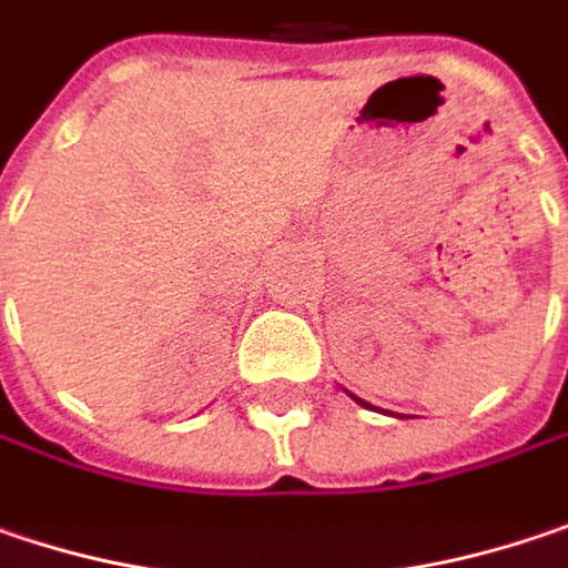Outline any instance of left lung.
Segmentation results:
<instances>
[{
  "label": "left lung",
  "mask_w": 568,
  "mask_h": 568,
  "mask_svg": "<svg viewBox=\"0 0 568 568\" xmlns=\"http://www.w3.org/2000/svg\"><path fill=\"white\" fill-rule=\"evenodd\" d=\"M345 394H348V390H345ZM348 397H352L355 404H362V407H372V404H365V400H362V397H355V394H348Z\"/></svg>",
  "instance_id": "1"
}]
</instances>
